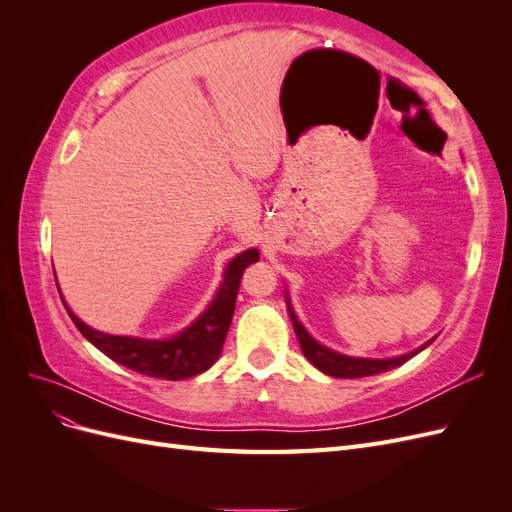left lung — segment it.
Returning a JSON list of instances; mask_svg holds the SVG:
<instances>
[{"label":"left lung","mask_w":512,"mask_h":512,"mask_svg":"<svg viewBox=\"0 0 512 512\" xmlns=\"http://www.w3.org/2000/svg\"><path fill=\"white\" fill-rule=\"evenodd\" d=\"M286 305H288V314H290V320H292L294 333H297V337H299V344H301L303 354L307 356V361L312 363L314 367H318L322 374L333 376V378H365V376L382 374V371H389V369L404 365L406 361L412 359L414 354L425 350L431 344V342H427L425 346L416 348L408 354L395 356V359H356V356L339 354V352L329 350L327 346L318 344L316 339L303 329V324L299 322L297 314H294V309H292L288 297H286Z\"/></svg>","instance_id":"1"}]
</instances>
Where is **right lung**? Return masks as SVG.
<instances>
[{"label":"right lung","instance_id":"1","mask_svg":"<svg viewBox=\"0 0 512 512\" xmlns=\"http://www.w3.org/2000/svg\"><path fill=\"white\" fill-rule=\"evenodd\" d=\"M258 250H247L228 262L224 280L215 292L209 307L200 314L188 329L168 339H141L126 335H108L76 318L66 305L72 322L85 339H89L108 359L128 367L138 374L162 380H183L207 371L222 352L224 339L235 314V301L241 284V275L247 265L258 260ZM61 297V294H59Z\"/></svg>","mask_w":512,"mask_h":512}]
</instances>
